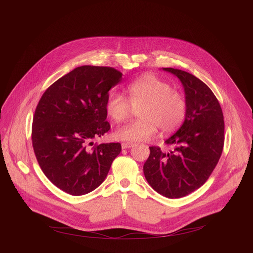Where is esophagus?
I'll use <instances>...</instances> for the list:
<instances>
[{
    "label": "esophagus",
    "instance_id": "obj_1",
    "mask_svg": "<svg viewBox=\"0 0 253 253\" xmlns=\"http://www.w3.org/2000/svg\"><path fill=\"white\" fill-rule=\"evenodd\" d=\"M122 148L123 149H127V148H131L134 146V143H131V142H123L122 144Z\"/></svg>",
    "mask_w": 253,
    "mask_h": 253
}]
</instances>
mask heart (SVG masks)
I'll use <instances>...</instances> for the list:
<instances>
[{
  "label": "heart",
  "mask_w": 253,
  "mask_h": 253,
  "mask_svg": "<svg viewBox=\"0 0 253 253\" xmlns=\"http://www.w3.org/2000/svg\"><path fill=\"white\" fill-rule=\"evenodd\" d=\"M127 98L112 91L107 96L105 109L115 122L126 120L132 107L137 108V120L119 127L115 136L123 141H144L153 136L158 127L164 133L173 132L182 124L186 115L184 96L153 74H145L131 82Z\"/></svg>",
  "instance_id": "b5f03b06"
}]
</instances>
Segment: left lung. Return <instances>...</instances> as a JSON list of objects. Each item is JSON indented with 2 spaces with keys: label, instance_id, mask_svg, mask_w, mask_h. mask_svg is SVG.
<instances>
[{
  "label": "left lung",
  "instance_id": "left-lung-1",
  "mask_svg": "<svg viewBox=\"0 0 253 253\" xmlns=\"http://www.w3.org/2000/svg\"><path fill=\"white\" fill-rule=\"evenodd\" d=\"M163 70L181 81L186 115L182 126L165 141L172 146L169 152L149 147L143 172L159 194L180 198L201 187L217 165L224 145V120L217 98L205 83L182 70Z\"/></svg>",
  "mask_w": 253,
  "mask_h": 253
}]
</instances>
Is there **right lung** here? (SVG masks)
<instances>
[{"mask_svg": "<svg viewBox=\"0 0 253 253\" xmlns=\"http://www.w3.org/2000/svg\"><path fill=\"white\" fill-rule=\"evenodd\" d=\"M122 80L112 67L81 66L53 83L35 110L32 144L37 161L50 181L79 196L105 180L120 143L95 144L110 130L106 121L109 90Z\"/></svg>", "mask_w": 253, "mask_h": 253, "instance_id": "add662e5", "label": "right lung"}]
</instances>
